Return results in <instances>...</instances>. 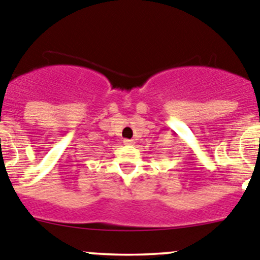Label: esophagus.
<instances>
[{
	"label": "esophagus",
	"mask_w": 260,
	"mask_h": 260,
	"mask_svg": "<svg viewBox=\"0 0 260 260\" xmlns=\"http://www.w3.org/2000/svg\"><path fill=\"white\" fill-rule=\"evenodd\" d=\"M123 143H124V145H133V143H135V141L133 140H124L123 141Z\"/></svg>",
	"instance_id": "34e87169"
}]
</instances>
